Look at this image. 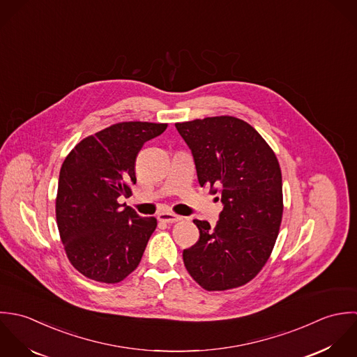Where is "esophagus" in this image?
Returning a JSON list of instances; mask_svg holds the SVG:
<instances>
[{
	"label": "esophagus",
	"instance_id": "esophagus-1",
	"mask_svg": "<svg viewBox=\"0 0 357 357\" xmlns=\"http://www.w3.org/2000/svg\"><path fill=\"white\" fill-rule=\"evenodd\" d=\"M157 219L160 222H164V223H175L178 220H182V216L172 214V213H160L157 215Z\"/></svg>",
	"mask_w": 357,
	"mask_h": 357
}]
</instances>
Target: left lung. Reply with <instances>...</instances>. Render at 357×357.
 I'll list each match as a JSON object with an SVG mask.
<instances>
[{
  "label": "left lung",
  "instance_id": "1",
  "mask_svg": "<svg viewBox=\"0 0 357 357\" xmlns=\"http://www.w3.org/2000/svg\"><path fill=\"white\" fill-rule=\"evenodd\" d=\"M192 150L200 186L223 210L215 227L195 219L199 241L183 250L189 275L207 291L247 284L268 262L283 216L282 169L248 123L218 116L175 124Z\"/></svg>",
  "mask_w": 357,
  "mask_h": 357
}]
</instances>
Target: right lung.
I'll use <instances>...</instances> for the list:
<instances>
[{
  "label": "right lung",
  "instance_id": "1",
  "mask_svg": "<svg viewBox=\"0 0 357 357\" xmlns=\"http://www.w3.org/2000/svg\"><path fill=\"white\" fill-rule=\"evenodd\" d=\"M165 130L155 123L113 124L77 143L65 158L56 222L70 264L85 278L114 284L138 268L157 219L139 216L119 199L132 195L143 143Z\"/></svg>",
  "mask_w": 357,
  "mask_h": 357
}]
</instances>
